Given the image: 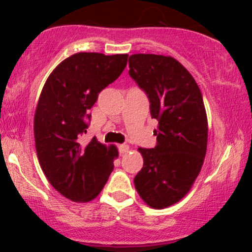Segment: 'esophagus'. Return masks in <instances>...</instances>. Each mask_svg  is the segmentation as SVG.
Instances as JSON below:
<instances>
[{
	"label": "esophagus",
	"mask_w": 252,
	"mask_h": 252,
	"mask_svg": "<svg viewBox=\"0 0 252 252\" xmlns=\"http://www.w3.org/2000/svg\"><path fill=\"white\" fill-rule=\"evenodd\" d=\"M118 150H119L120 154H126V153H128L129 146H128V144H119Z\"/></svg>",
	"instance_id": "esophagus-1"
}]
</instances>
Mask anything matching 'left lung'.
Returning <instances> with one entry per match:
<instances>
[{
    "label": "left lung",
    "mask_w": 252,
    "mask_h": 252,
    "mask_svg": "<svg viewBox=\"0 0 252 252\" xmlns=\"http://www.w3.org/2000/svg\"><path fill=\"white\" fill-rule=\"evenodd\" d=\"M128 65L129 77L146 93L151 118L158 122L156 147L139 148L143 167L134 185L148 205L164 209L187 194L204 161L208 119L202 93L170 56L135 54Z\"/></svg>",
    "instance_id": "obj_1"
}]
</instances>
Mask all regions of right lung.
I'll return each mask as SVG.
<instances>
[{
  "label": "right lung",
  "mask_w": 252,
  "mask_h": 252,
  "mask_svg": "<svg viewBox=\"0 0 252 252\" xmlns=\"http://www.w3.org/2000/svg\"><path fill=\"white\" fill-rule=\"evenodd\" d=\"M127 54L79 53L64 60L41 92L34 116L40 166L50 185L73 202H89L104 187L118 156L96 137L82 144L98 94L122 74Z\"/></svg>",
  "instance_id": "right-lung-1"
}]
</instances>
